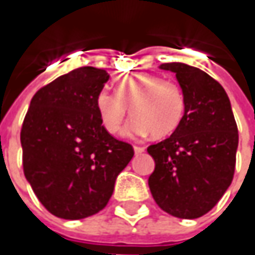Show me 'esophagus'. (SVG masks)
<instances>
[{
	"instance_id": "esophagus-1",
	"label": "esophagus",
	"mask_w": 255,
	"mask_h": 255,
	"mask_svg": "<svg viewBox=\"0 0 255 255\" xmlns=\"http://www.w3.org/2000/svg\"><path fill=\"white\" fill-rule=\"evenodd\" d=\"M133 149H134V153H136V154H140V153L144 152V147H142V146H134Z\"/></svg>"
}]
</instances>
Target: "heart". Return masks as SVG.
I'll use <instances>...</instances> for the list:
<instances>
[{
  "label": "heart",
  "mask_w": 255,
  "mask_h": 255,
  "mask_svg": "<svg viewBox=\"0 0 255 255\" xmlns=\"http://www.w3.org/2000/svg\"><path fill=\"white\" fill-rule=\"evenodd\" d=\"M115 91H102L96 96V111L109 133L121 130L129 108L133 119L125 129L128 136L150 133L154 139H163L180 126L186 98L179 82L163 79L159 75L136 72L121 78Z\"/></svg>",
  "instance_id": "obj_1"
}]
</instances>
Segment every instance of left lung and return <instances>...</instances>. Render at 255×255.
<instances>
[{"instance_id": "left-lung-1", "label": "left lung", "mask_w": 255, "mask_h": 255, "mask_svg": "<svg viewBox=\"0 0 255 255\" xmlns=\"http://www.w3.org/2000/svg\"><path fill=\"white\" fill-rule=\"evenodd\" d=\"M160 68L176 74L186 112L167 139L147 147L154 159L149 187L163 211L179 219H199L231 184L239 146L237 123L227 93L210 75L180 62Z\"/></svg>"}]
</instances>
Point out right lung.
I'll list each match as a JSON object with an SVG mask.
<instances>
[{"label":"right lung","instance_id":"1","mask_svg":"<svg viewBox=\"0 0 255 255\" xmlns=\"http://www.w3.org/2000/svg\"><path fill=\"white\" fill-rule=\"evenodd\" d=\"M109 75L84 66L35 93L21 129L22 167L38 200L59 219L105 209L133 147L102 126L96 96Z\"/></svg>","mask_w":255,"mask_h":255}]
</instances>
